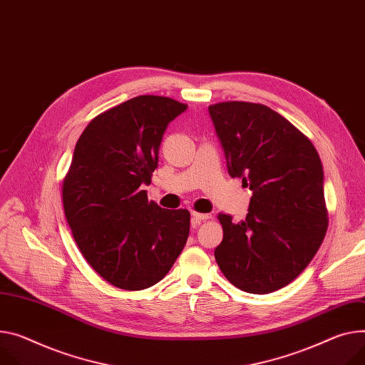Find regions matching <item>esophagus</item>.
Listing matches in <instances>:
<instances>
[{"mask_svg":"<svg viewBox=\"0 0 365 365\" xmlns=\"http://www.w3.org/2000/svg\"><path fill=\"white\" fill-rule=\"evenodd\" d=\"M210 217H212V215H209V213L192 212V213H191V223H192V227L200 225L202 220H207V219H210Z\"/></svg>","mask_w":365,"mask_h":365,"instance_id":"34e87169","label":"esophagus"}]
</instances>
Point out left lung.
<instances>
[{
    "instance_id": "left-lung-1",
    "label": "left lung",
    "mask_w": 365,
    "mask_h": 365,
    "mask_svg": "<svg viewBox=\"0 0 365 365\" xmlns=\"http://www.w3.org/2000/svg\"><path fill=\"white\" fill-rule=\"evenodd\" d=\"M231 177L253 191L245 220L217 215L223 240L215 259L250 294L287 287L319 251L329 225L320 156L304 133L262 103L209 106Z\"/></svg>"
}]
</instances>
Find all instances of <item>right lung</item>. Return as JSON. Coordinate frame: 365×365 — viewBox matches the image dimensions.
I'll list each match as a JSON object with an SVG mask.
<instances>
[{
	"label": "right lung",
	"instance_id": "1",
	"mask_svg": "<svg viewBox=\"0 0 365 365\" xmlns=\"http://www.w3.org/2000/svg\"><path fill=\"white\" fill-rule=\"evenodd\" d=\"M187 109L143 95L96 115L78 137L63 181V206L83 257L106 282L146 289L165 277L187 242L190 212L149 202L163 133Z\"/></svg>",
	"mask_w": 365,
	"mask_h": 365
}]
</instances>
